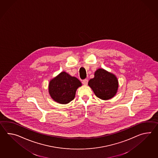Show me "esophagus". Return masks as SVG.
Segmentation results:
<instances>
[{"label": "esophagus", "instance_id": "1", "mask_svg": "<svg viewBox=\"0 0 158 158\" xmlns=\"http://www.w3.org/2000/svg\"><path fill=\"white\" fill-rule=\"evenodd\" d=\"M88 82V79H84V80L82 81V83L84 84V85H87Z\"/></svg>", "mask_w": 158, "mask_h": 158}]
</instances>
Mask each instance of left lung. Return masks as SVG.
I'll return each instance as SVG.
<instances>
[{
    "mask_svg": "<svg viewBox=\"0 0 158 158\" xmlns=\"http://www.w3.org/2000/svg\"><path fill=\"white\" fill-rule=\"evenodd\" d=\"M88 84L95 95L104 100L113 98L118 88V81L116 76L102 69H98Z\"/></svg>",
    "mask_w": 158,
    "mask_h": 158,
    "instance_id": "obj_1",
    "label": "left lung"
}]
</instances>
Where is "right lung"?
<instances>
[{
    "label": "right lung",
    "mask_w": 158,
    "mask_h": 158,
    "mask_svg": "<svg viewBox=\"0 0 158 158\" xmlns=\"http://www.w3.org/2000/svg\"><path fill=\"white\" fill-rule=\"evenodd\" d=\"M81 86L78 79L63 71L50 81L49 94L55 102L66 104L74 100L77 89Z\"/></svg>",
    "instance_id": "right-lung-1"
}]
</instances>
